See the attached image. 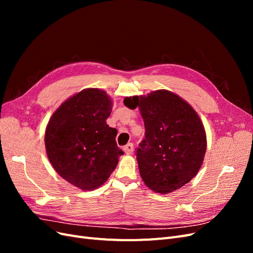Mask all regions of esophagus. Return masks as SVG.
<instances>
[{
  "mask_svg": "<svg viewBox=\"0 0 253 253\" xmlns=\"http://www.w3.org/2000/svg\"><path fill=\"white\" fill-rule=\"evenodd\" d=\"M124 151L126 152V154H127V155H131L132 153H133V151H134V145H133V143H127L126 147L124 148Z\"/></svg>",
  "mask_w": 253,
  "mask_h": 253,
  "instance_id": "esophagus-1",
  "label": "esophagus"
}]
</instances>
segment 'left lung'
Returning a JSON list of instances; mask_svg holds the SVG:
<instances>
[{"mask_svg":"<svg viewBox=\"0 0 253 253\" xmlns=\"http://www.w3.org/2000/svg\"><path fill=\"white\" fill-rule=\"evenodd\" d=\"M129 109L138 106L145 138L136 151L145 186L167 194L185 186L200 171L207 149L205 127L197 113L182 98L167 89L127 97Z\"/></svg>","mask_w":253,"mask_h":253,"instance_id":"8db88e82","label":"left lung"}]
</instances>
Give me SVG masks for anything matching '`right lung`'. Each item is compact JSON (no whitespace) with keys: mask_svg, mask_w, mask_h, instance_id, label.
<instances>
[{"mask_svg":"<svg viewBox=\"0 0 253 253\" xmlns=\"http://www.w3.org/2000/svg\"><path fill=\"white\" fill-rule=\"evenodd\" d=\"M112 100L104 90L86 88L68 98L52 114L45 131V148L56 172L83 191L108 180L124 152L117 129L106 125Z\"/></svg>","mask_w":253,"mask_h":253,"instance_id":"1","label":"right lung"}]
</instances>
